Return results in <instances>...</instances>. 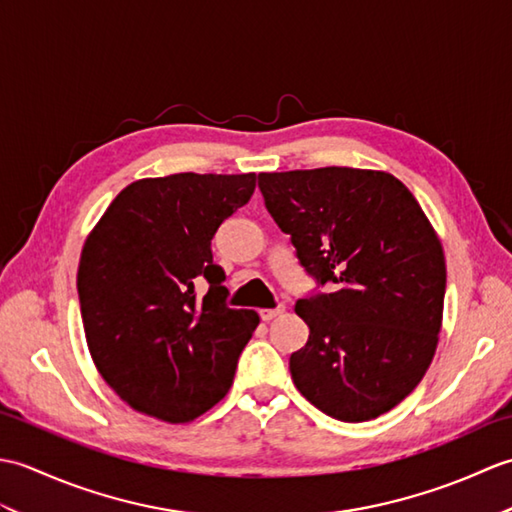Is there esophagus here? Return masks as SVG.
<instances>
[{"label":"esophagus","instance_id":"1","mask_svg":"<svg viewBox=\"0 0 512 512\" xmlns=\"http://www.w3.org/2000/svg\"><path fill=\"white\" fill-rule=\"evenodd\" d=\"M286 312V308L284 306H277V308H264V310H259V317H262V321H273V319H277V317H281V314Z\"/></svg>","mask_w":512,"mask_h":512}]
</instances>
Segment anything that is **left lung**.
I'll use <instances>...</instances> for the list:
<instances>
[{"instance_id":"1","label":"left lung","mask_w":512,"mask_h":512,"mask_svg":"<svg viewBox=\"0 0 512 512\" xmlns=\"http://www.w3.org/2000/svg\"><path fill=\"white\" fill-rule=\"evenodd\" d=\"M266 209L330 292L299 299L297 389L343 422L374 420L418 387L436 356L447 264L436 228L387 171L259 173Z\"/></svg>"}]
</instances>
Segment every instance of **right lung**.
<instances>
[{"label":"right lung","mask_w":512,"mask_h":512,"mask_svg":"<svg viewBox=\"0 0 512 512\" xmlns=\"http://www.w3.org/2000/svg\"><path fill=\"white\" fill-rule=\"evenodd\" d=\"M255 173H173L116 195L81 250V319L92 361L118 398L162 422H191L233 385L259 314L226 308L217 228L255 191ZM210 286L197 297V284Z\"/></svg>","instance_id":"1"}]
</instances>
